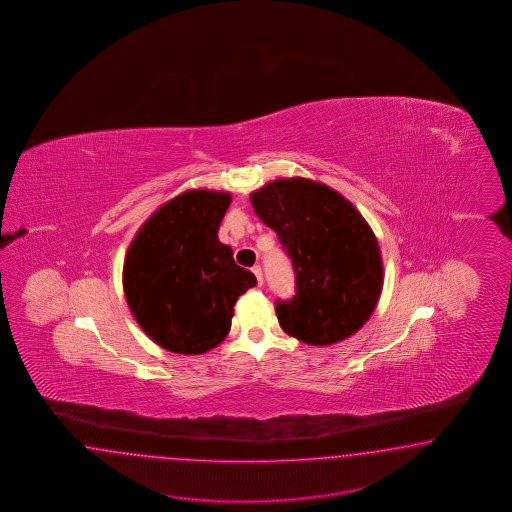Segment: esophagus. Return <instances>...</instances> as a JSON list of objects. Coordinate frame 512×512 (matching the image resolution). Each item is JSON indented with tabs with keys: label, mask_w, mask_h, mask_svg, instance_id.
I'll use <instances>...</instances> for the list:
<instances>
[{
	"label": "esophagus",
	"mask_w": 512,
	"mask_h": 512,
	"mask_svg": "<svg viewBox=\"0 0 512 512\" xmlns=\"http://www.w3.org/2000/svg\"><path fill=\"white\" fill-rule=\"evenodd\" d=\"M251 272L255 274L257 283H259V285H263V270H261V266H259V264H257V266H253V268H251Z\"/></svg>",
	"instance_id": "1"
}]
</instances>
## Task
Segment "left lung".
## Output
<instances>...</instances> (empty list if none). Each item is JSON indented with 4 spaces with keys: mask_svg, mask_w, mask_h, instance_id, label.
<instances>
[{
    "mask_svg": "<svg viewBox=\"0 0 512 512\" xmlns=\"http://www.w3.org/2000/svg\"><path fill=\"white\" fill-rule=\"evenodd\" d=\"M251 204L295 270L296 295L276 302L279 326L310 345L353 336L383 289L381 251L366 219L338 191L306 178L270 182L251 193Z\"/></svg>",
    "mask_w": 512,
    "mask_h": 512,
    "instance_id": "obj_1",
    "label": "left lung"
}]
</instances>
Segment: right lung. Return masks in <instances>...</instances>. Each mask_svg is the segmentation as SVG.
Returning <instances> with one entry per match:
<instances>
[{"mask_svg": "<svg viewBox=\"0 0 512 512\" xmlns=\"http://www.w3.org/2000/svg\"><path fill=\"white\" fill-rule=\"evenodd\" d=\"M225 191L191 189L140 227L124 263V291L140 328L163 349L201 355L225 340L238 296L257 285L217 231Z\"/></svg>", "mask_w": 512, "mask_h": 512, "instance_id": "add662e5", "label": "right lung"}]
</instances>
